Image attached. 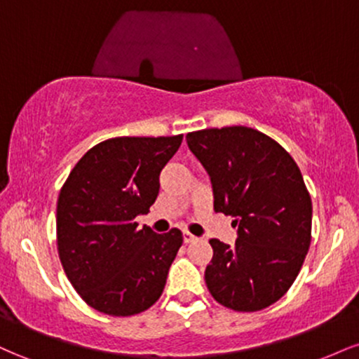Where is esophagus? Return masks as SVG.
Instances as JSON below:
<instances>
[{"label":"esophagus","instance_id":"obj_1","mask_svg":"<svg viewBox=\"0 0 359 359\" xmlns=\"http://www.w3.org/2000/svg\"><path fill=\"white\" fill-rule=\"evenodd\" d=\"M182 236H184V243H194V241H197V238L194 236L192 233H189V231H184Z\"/></svg>","mask_w":359,"mask_h":359}]
</instances>
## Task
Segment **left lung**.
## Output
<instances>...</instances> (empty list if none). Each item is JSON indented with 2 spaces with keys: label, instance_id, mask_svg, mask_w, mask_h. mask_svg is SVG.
Returning <instances> with one entry per match:
<instances>
[{
  "label": "left lung",
  "instance_id": "8db88e82",
  "mask_svg": "<svg viewBox=\"0 0 359 359\" xmlns=\"http://www.w3.org/2000/svg\"><path fill=\"white\" fill-rule=\"evenodd\" d=\"M185 140L211 177L214 211L238 226L233 246L209 241L205 285L231 311L266 309L287 294L311 246L312 201L300 168L255 128H205Z\"/></svg>",
  "mask_w": 359,
  "mask_h": 359
}]
</instances>
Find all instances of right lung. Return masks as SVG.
Wrapping results in <instances>:
<instances>
[{
  "label": "right lung",
  "mask_w": 359,
  "mask_h": 359,
  "mask_svg": "<svg viewBox=\"0 0 359 359\" xmlns=\"http://www.w3.org/2000/svg\"><path fill=\"white\" fill-rule=\"evenodd\" d=\"M174 137H116L94 145L62 185L57 250L69 282L88 306L128 317L162 295L182 233L138 228L158 196V177L182 143Z\"/></svg>",
  "instance_id": "right-lung-1"
}]
</instances>
